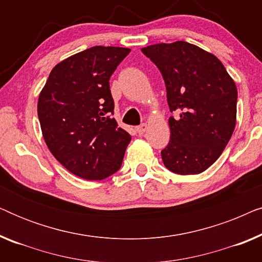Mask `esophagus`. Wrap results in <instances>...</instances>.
Instances as JSON below:
<instances>
[{"label": "esophagus", "instance_id": "esophagus-1", "mask_svg": "<svg viewBox=\"0 0 262 262\" xmlns=\"http://www.w3.org/2000/svg\"><path fill=\"white\" fill-rule=\"evenodd\" d=\"M146 130H148V125L146 124H142V125H139V126L136 127V131H137L138 135H143Z\"/></svg>", "mask_w": 262, "mask_h": 262}]
</instances>
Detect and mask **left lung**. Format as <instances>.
<instances>
[{
	"instance_id": "8db88e82",
	"label": "left lung",
	"mask_w": 262,
	"mask_h": 262,
	"mask_svg": "<svg viewBox=\"0 0 262 262\" xmlns=\"http://www.w3.org/2000/svg\"><path fill=\"white\" fill-rule=\"evenodd\" d=\"M162 74L170 112V139L161 151L175 174L203 173L216 162L236 125L237 88L216 56L186 41L142 48Z\"/></svg>"
}]
</instances>
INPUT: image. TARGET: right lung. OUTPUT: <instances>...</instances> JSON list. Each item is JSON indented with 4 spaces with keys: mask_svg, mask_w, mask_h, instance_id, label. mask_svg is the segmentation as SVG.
<instances>
[{
    "mask_svg": "<svg viewBox=\"0 0 262 262\" xmlns=\"http://www.w3.org/2000/svg\"><path fill=\"white\" fill-rule=\"evenodd\" d=\"M127 48L94 46L59 62L38 99L42 137L56 160L85 180H102L123 162L131 136L112 118L110 77Z\"/></svg>",
    "mask_w": 262,
    "mask_h": 262,
    "instance_id": "obj_1",
    "label": "right lung"
}]
</instances>
